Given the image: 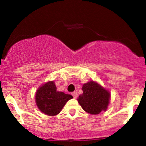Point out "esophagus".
Masks as SVG:
<instances>
[{
    "mask_svg": "<svg viewBox=\"0 0 146 146\" xmlns=\"http://www.w3.org/2000/svg\"><path fill=\"white\" fill-rule=\"evenodd\" d=\"M72 95H73V97L75 99H76L77 98H78V93L77 92H73V93H72Z\"/></svg>",
    "mask_w": 146,
    "mask_h": 146,
    "instance_id": "1",
    "label": "esophagus"
}]
</instances>
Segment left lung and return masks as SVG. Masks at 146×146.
Returning a JSON list of instances; mask_svg holds the SVG:
<instances>
[{"label": "left lung", "mask_w": 146, "mask_h": 146, "mask_svg": "<svg viewBox=\"0 0 146 146\" xmlns=\"http://www.w3.org/2000/svg\"><path fill=\"white\" fill-rule=\"evenodd\" d=\"M83 93L78 99L79 104L87 113L98 115L106 110L110 100V93L93 81L84 84Z\"/></svg>", "instance_id": "8db88e82"}]
</instances>
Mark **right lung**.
Returning a JSON list of instances; mask_svg holds the SVG:
<instances>
[{
  "instance_id": "obj_1",
  "label": "right lung",
  "mask_w": 146,
  "mask_h": 146,
  "mask_svg": "<svg viewBox=\"0 0 146 146\" xmlns=\"http://www.w3.org/2000/svg\"><path fill=\"white\" fill-rule=\"evenodd\" d=\"M72 95L57 91L54 82H48L38 88L36 94V104L43 113L47 115H58Z\"/></svg>"
}]
</instances>
